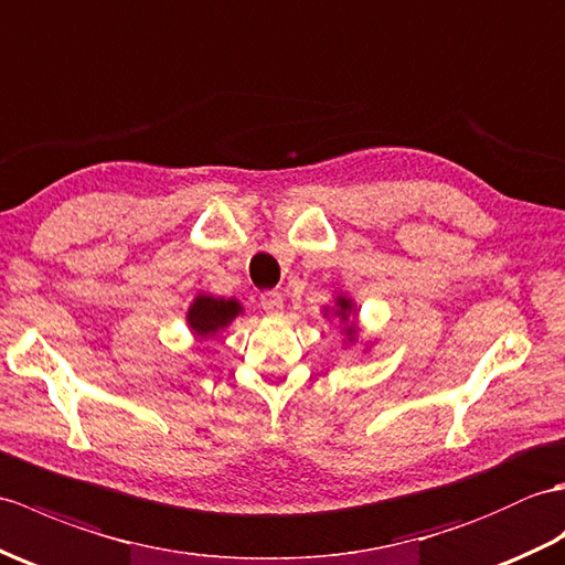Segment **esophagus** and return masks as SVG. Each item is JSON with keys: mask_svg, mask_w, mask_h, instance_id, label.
Wrapping results in <instances>:
<instances>
[{"mask_svg": "<svg viewBox=\"0 0 565 565\" xmlns=\"http://www.w3.org/2000/svg\"><path fill=\"white\" fill-rule=\"evenodd\" d=\"M260 307L266 309L270 317H280L282 315V297L278 292L260 295Z\"/></svg>", "mask_w": 565, "mask_h": 565, "instance_id": "esophagus-1", "label": "esophagus"}]
</instances>
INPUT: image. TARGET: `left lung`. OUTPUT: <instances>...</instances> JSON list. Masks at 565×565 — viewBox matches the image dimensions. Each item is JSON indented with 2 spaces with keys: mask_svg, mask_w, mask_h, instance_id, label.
<instances>
[{
  "mask_svg": "<svg viewBox=\"0 0 565 565\" xmlns=\"http://www.w3.org/2000/svg\"><path fill=\"white\" fill-rule=\"evenodd\" d=\"M323 319H335L338 326L343 329V343L345 348H353L360 343V323H358V307L353 302V297L345 292H335L333 302L323 307ZM370 345H365L362 353H367Z\"/></svg>",
  "mask_w": 565,
  "mask_h": 565,
  "instance_id": "obj_1",
  "label": "left lung"
}]
</instances>
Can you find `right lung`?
<instances>
[{
	"mask_svg": "<svg viewBox=\"0 0 565 565\" xmlns=\"http://www.w3.org/2000/svg\"><path fill=\"white\" fill-rule=\"evenodd\" d=\"M244 315V307L234 297H215L200 292L185 311V323L195 338H215L227 331L232 321Z\"/></svg>",
	"mask_w": 565,
	"mask_h": 565,
	"instance_id": "obj_1",
	"label": "right lung"
}]
</instances>
